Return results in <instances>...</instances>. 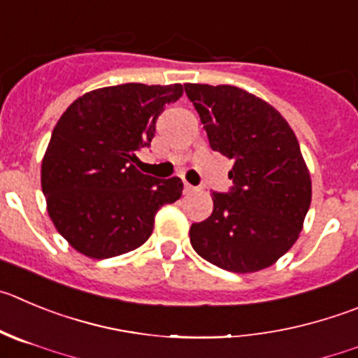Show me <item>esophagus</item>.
Masks as SVG:
<instances>
[{"instance_id": "1", "label": "esophagus", "mask_w": 358, "mask_h": 358, "mask_svg": "<svg viewBox=\"0 0 358 358\" xmlns=\"http://www.w3.org/2000/svg\"><path fill=\"white\" fill-rule=\"evenodd\" d=\"M185 190H187V192H192V190H196V187H192L190 183L185 182Z\"/></svg>"}]
</instances>
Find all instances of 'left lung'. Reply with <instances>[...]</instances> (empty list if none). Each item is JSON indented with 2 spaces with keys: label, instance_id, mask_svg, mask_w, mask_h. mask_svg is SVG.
Listing matches in <instances>:
<instances>
[{
  "label": "left lung",
  "instance_id": "obj_1",
  "mask_svg": "<svg viewBox=\"0 0 358 358\" xmlns=\"http://www.w3.org/2000/svg\"><path fill=\"white\" fill-rule=\"evenodd\" d=\"M213 152L233 160L228 192L190 226L203 259L235 273L258 272L292 249L310 205V176L296 136L280 113L229 85H185Z\"/></svg>",
  "mask_w": 358,
  "mask_h": 358
}]
</instances>
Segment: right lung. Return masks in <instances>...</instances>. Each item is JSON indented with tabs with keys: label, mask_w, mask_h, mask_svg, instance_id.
<instances>
[{
	"label": "right lung",
	"mask_w": 358,
	"mask_h": 358,
	"mask_svg": "<svg viewBox=\"0 0 358 358\" xmlns=\"http://www.w3.org/2000/svg\"><path fill=\"white\" fill-rule=\"evenodd\" d=\"M182 85L108 86L70 103L42 160V192L59 235L88 258L106 259L150 238L160 206L180 199L178 176L136 169L155 122L182 96Z\"/></svg>",
	"instance_id": "add662e5"
}]
</instances>
